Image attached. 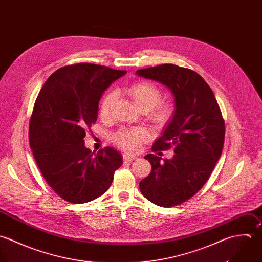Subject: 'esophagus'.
I'll return each mask as SVG.
<instances>
[{"label":"esophagus","instance_id":"34e87169","mask_svg":"<svg viewBox=\"0 0 262 262\" xmlns=\"http://www.w3.org/2000/svg\"><path fill=\"white\" fill-rule=\"evenodd\" d=\"M136 159H137V158L134 157V156H130V155H127V154L123 155V160H124V162H131V161H134V160H136Z\"/></svg>","mask_w":262,"mask_h":262}]
</instances>
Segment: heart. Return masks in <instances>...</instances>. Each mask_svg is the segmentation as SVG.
<instances>
[{
  "label": "heart",
  "instance_id": "heart-1",
  "mask_svg": "<svg viewBox=\"0 0 262 262\" xmlns=\"http://www.w3.org/2000/svg\"><path fill=\"white\" fill-rule=\"evenodd\" d=\"M136 105L144 112L149 111V119L157 126H163L170 121L174 113V106L170 102L161 101L162 90L151 82H138L128 88ZM116 93L108 92L102 99L100 104V116L106 118L110 115L111 107L116 100ZM148 138V133L143 128L122 129L115 135L117 144L126 151L135 152L139 149L141 142Z\"/></svg>",
  "mask_w": 262,
  "mask_h": 262
}]
</instances>
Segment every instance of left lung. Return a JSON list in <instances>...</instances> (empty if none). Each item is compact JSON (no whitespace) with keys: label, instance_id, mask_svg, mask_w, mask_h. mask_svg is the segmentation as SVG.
Masks as SVG:
<instances>
[{"label":"left lung","instance_id":"left-lung-1","mask_svg":"<svg viewBox=\"0 0 262 262\" xmlns=\"http://www.w3.org/2000/svg\"><path fill=\"white\" fill-rule=\"evenodd\" d=\"M136 74L165 85L174 96V115L152 146L155 151L173 147L174 157L146 155L151 172L139 183L145 198L172 207L191 198L210 177L222 155L225 122L211 88L196 72L163 64Z\"/></svg>","mask_w":262,"mask_h":262}]
</instances>
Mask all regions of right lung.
<instances>
[{
  "mask_svg": "<svg viewBox=\"0 0 262 262\" xmlns=\"http://www.w3.org/2000/svg\"><path fill=\"white\" fill-rule=\"evenodd\" d=\"M126 73L88 63L66 66L49 77L37 95L29 144L43 178L66 201L85 203L101 196L123 164L113 147L91 152L84 137L97 120L102 93Z\"/></svg>",
  "mask_w": 262,
  "mask_h": 262,
  "instance_id": "1",
  "label": "right lung"
}]
</instances>
